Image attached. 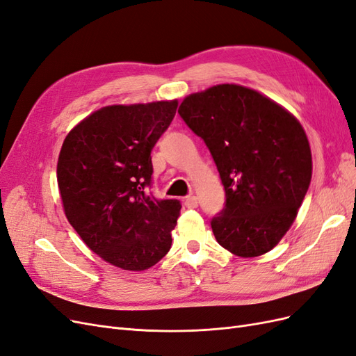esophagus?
<instances>
[{
	"mask_svg": "<svg viewBox=\"0 0 356 356\" xmlns=\"http://www.w3.org/2000/svg\"><path fill=\"white\" fill-rule=\"evenodd\" d=\"M184 204L187 208H190V209H193V208H197V204H199V202H197V197L196 196H187L186 199H184Z\"/></svg>",
	"mask_w": 356,
	"mask_h": 356,
	"instance_id": "obj_1",
	"label": "esophagus"
}]
</instances>
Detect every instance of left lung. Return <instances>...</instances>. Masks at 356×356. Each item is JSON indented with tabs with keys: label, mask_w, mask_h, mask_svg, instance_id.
<instances>
[{
	"label": "left lung",
	"mask_w": 356,
	"mask_h": 356,
	"mask_svg": "<svg viewBox=\"0 0 356 356\" xmlns=\"http://www.w3.org/2000/svg\"><path fill=\"white\" fill-rule=\"evenodd\" d=\"M217 165L225 203L211 221L217 242L238 257L275 248L294 222L312 179V153L297 118L238 84L193 93L178 110Z\"/></svg>",
	"instance_id": "obj_1"
}]
</instances>
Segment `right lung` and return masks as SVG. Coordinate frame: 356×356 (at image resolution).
<instances>
[{
	"label": "right lung",
	"instance_id": "right-lung-1",
	"mask_svg": "<svg viewBox=\"0 0 356 356\" xmlns=\"http://www.w3.org/2000/svg\"><path fill=\"white\" fill-rule=\"evenodd\" d=\"M178 101L110 105L75 126L62 144L58 186L67 218L102 260L141 272L170 250L181 203L156 199L152 149Z\"/></svg>",
	"mask_w": 356,
	"mask_h": 356
}]
</instances>
